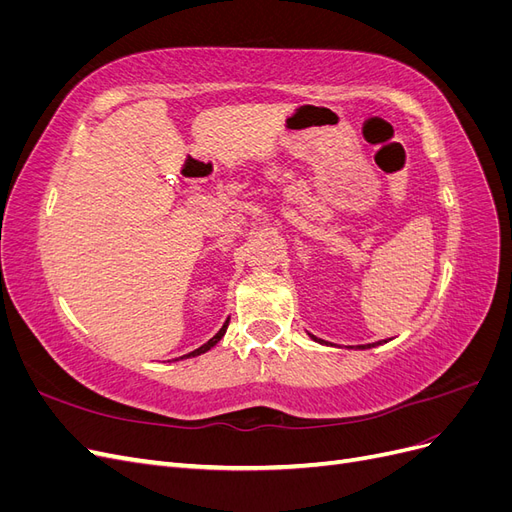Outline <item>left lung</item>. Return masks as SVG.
Returning a JSON list of instances; mask_svg holds the SVG:
<instances>
[{"instance_id":"1","label":"left lung","mask_w":512,"mask_h":512,"mask_svg":"<svg viewBox=\"0 0 512 512\" xmlns=\"http://www.w3.org/2000/svg\"><path fill=\"white\" fill-rule=\"evenodd\" d=\"M312 339H314V342H318V344H327V342H324V339H318V337H314L312 335ZM329 346V344H327ZM376 346H380V342H376V344H365V346H356V350H367V348H376ZM348 348H352V346H348Z\"/></svg>"}]
</instances>
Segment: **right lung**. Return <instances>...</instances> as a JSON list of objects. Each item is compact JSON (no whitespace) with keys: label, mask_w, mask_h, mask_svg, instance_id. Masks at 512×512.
<instances>
[{"label":"right lung","mask_w":512,"mask_h":512,"mask_svg":"<svg viewBox=\"0 0 512 512\" xmlns=\"http://www.w3.org/2000/svg\"><path fill=\"white\" fill-rule=\"evenodd\" d=\"M228 322H230V318H226V322L222 324V329L218 331V333H215L211 339H209V342L207 344H203V346H200V348H196V350H192V352H188V354H183L185 356V359H190V356H198V354H203V352H207V350H211L215 344H218L220 342V339L224 337V333H226V329H228ZM183 356H181V359H183Z\"/></svg>","instance_id":"right-lung-1"}]
</instances>
